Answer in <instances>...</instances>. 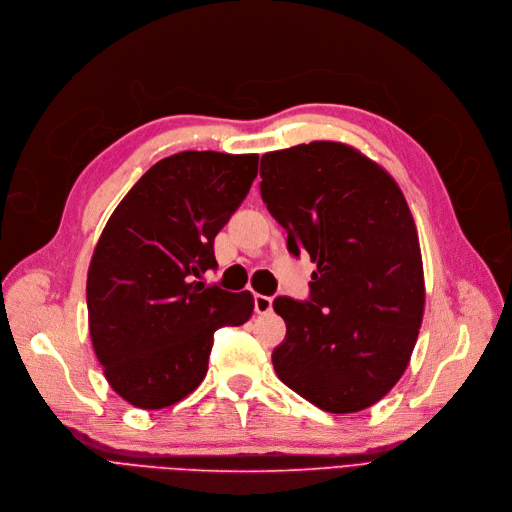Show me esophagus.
Here are the masks:
<instances>
[{
    "label": "esophagus",
    "mask_w": 512,
    "mask_h": 512,
    "mask_svg": "<svg viewBox=\"0 0 512 512\" xmlns=\"http://www.w3.org/2000/svg\"><path fill=\"white\" fill-rule=\"evenodd\" d=\"M254 310H256L258 314H269V312L273 310V298L256 294V296H254Z\"/></svg>",
    "instance_id": "34e87169"
}]
</instances>
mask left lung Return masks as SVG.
Returning a JSON list of instances; mask_svg holds the SVG:
<instances>
[{"label": "left lung", "mask_w": 512, "mask_h": 512, "mask_svg": "<svg viewBox=\"0 0 512 512\" xmlns=\"http://www.w3.org/2000/svg\"><path fill=\"white\" fill-rule=\"evenodd\" d=\"M260 177L289 254L316 264L308 300L273 302L287 325L273 350L277 377L335 415L369 408L408 367L425 308L419 235L402 191L335 141L264 154Z\"/></svg>", "instance_id": "left-lung-1"}]
</instances>
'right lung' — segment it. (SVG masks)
<instances>
[{
    "instance_id": "1",
    "label": "right lung",
    "mask_w": 512,
    "mask_h": 512,
    "mask_svg": "<svg viewBox=\"0 0 512 512\" xmlns=\"http://www.w3.org/2000/svg\"><path fill=\"white\" fill-rule=\"evenodd\" d=\"M256 154L181 152L116 206L87 275L89 333L114 392L143 410L175 404L208 371L214 331L246 323L250 291L206 285L214 237L246 200Z\"/></svg>"
}]
</instances>
